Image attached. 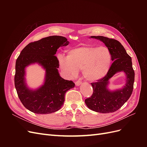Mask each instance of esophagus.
I'll list each match as a JSON object with an SVG mask.
<instances>
[{"mask_svg": "<svg viewBox=\"0 0 147 147\" xmlns=\"http://www.w3.org/2000/svg\"><path fill=\"white\" fill-rule=\"evenodd\" d=\"M82 84V82L80 80H78L77 82H75V84H76V86H77L81 85Z\"/></svg>", "mask_w": 147, "mask_h": 147, "instance_id": "1", "label": "esophagus"}]
</instances>
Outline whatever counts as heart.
Listing matches in <instances>:
<instances>
[{"instance_id":"1","label":"heart","mask_w":147,"mask_h":147,"mask_svg":"<svg viewBox=\"0 0 147 147\" xmlns=\"http://www.w3.org/2000/svg\"><path fill=\"white\" fill-rule=\"evenodd\" d=\"M58 61L62 71L68 77H74L78 70H82L87 80L94 82L107 74L112 62V55L106 47L83 46L72 49L67 57L59 55Z\"/></svg>"}]
</instances>
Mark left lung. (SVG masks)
<instances>
[{"label":"left lung","instance_id":"1","mask_svg":"<svg viewBox=\"0 0 147 147\" xmlns=\"http://www.w3.org/2000/svg\"><path fill=\"white\" fill-rule=\"evenodd\" d=\"M103 42L109 48L112 55L113 63L105 77L96 82L91 83L93 93L85 99L88 107L96 112L112 113L118 110L129 99L134 88V70L132 59L126 53L121 43L113 38L104 36H91ZM123 71L127 75V83L122 89L110 92L106 86L108 80L116 73Z\"/></svg>","mask_w":147,"mask_h":147}]
</instances>
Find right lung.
Here are the masks:
<instances>
[{"label": "right lung", "instance_id": "1", "mask_svg": "<svg viewBox=\"0 0 147 147\" xmlns=\"http://www.w3.org/2000/svg\"><path fill=\"white\" fill-rule=\"evenodd\" d=\"M65 37L57 35L31 42L21 51L16 61L15 86L21 103L28 110L37 114H48L63 106L65 92L75 86L72 81L60 77L59 61L55 56L60 47L68 45ZM37 62L46 70L45 83L36 90H31L25 83V67Z\"/></svg>", "mask_w": 147, "mask_h": 147}]
</instances>
